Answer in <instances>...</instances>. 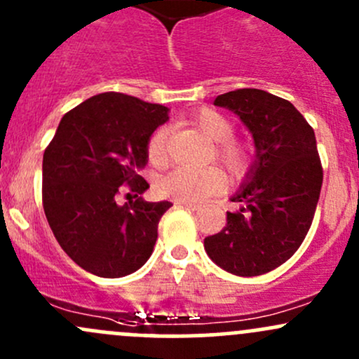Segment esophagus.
I'll return each mask as SVG.
<instances>
[{
	"label": "esophagus",
	"mask_w": 359,
	"mask_h": 359,
	"mask_svg": "<svg viewBox=\"0 0 359 359\" xmlns=\"http://www.w3.org/2000/svg\"><path fill=\"white\" fill-rule=\"evenodd\" d=\"M175 205L182 206V208H187V210H192V211H198L201 206L199 205H194V203H186V201H177Z\"/></svg>",
	"instance_id": "esophagus-1"
}]
</instances>
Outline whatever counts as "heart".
Returning a JSON list of instances; mask_svg holds the SVG:
<instances>
[{"label":"heart","instance_id":"heart-1","mask_svg":"<svg viewBox=\"0 0 359 359\" xmlns=\"http://www.w3.org/2000/svg\"><path fill=\"white\" fill-rule=\"evenodd\" d=\"M192 123L206 137L217 144V156L230 172H241L248 163V151L241 142L232 139L233 126L227 116L215 110H199L192 113ZM168 127H158L148 139L146 153L154 167H163L168 160L167 154ZM224 186V177L217 168H189L177 167L158 180V191L165 198L175 201L199 203L208 196L218 192Z\"/></svg>","mask_w":359,"mask_h":359}]
</instances>
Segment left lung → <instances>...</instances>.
<instances>
[{
  "label": "left lung",
  "instance_id": "left-lung-1",
  "mask_svg": "<svg viewBox=\"0 0 359 359\" xmlns=\"http://www.w3.org/2000/svg\"><path fill=\"white\" fill-rule=\"evenodd\" d=\"M215 107L241 118L255 141V161L227 211V225L205 239L220 269L239 277L266 273L285 263L306 237L322 189L315 132L287 100L262 89L220 94Z\"/></svg>",
  "mask_w": 359,
  "mask_h": 359
}]
</instances>
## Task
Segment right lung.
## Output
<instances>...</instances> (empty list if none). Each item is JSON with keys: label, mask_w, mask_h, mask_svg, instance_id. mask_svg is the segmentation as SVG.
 I'll list each match as a JSON object with an SVG mask.
<instances>
[{"label": "right lung", "mask_w": 359, "mask_h": 359, "mask_svg": "<svg viewBox=\"0 0 359 359\" xmlns=\"http://www.w3.org/2000/svg\"><path fill=\"white\" fill-rule=\"evenodd\" d=\"M168 108L122 93H103L63 115L43 156V206L63 251L89 273L118 278L149 259L158 224L172 203L139 198L149 184L148 139ZM123 183L135 191L116 203Z\"/></svg>", "instance_id": "right-lung-1"}]
</instances>
